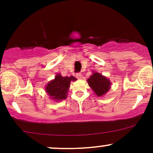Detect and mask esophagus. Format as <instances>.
<instances>
[{"mask_svg": "<svg viewBox=\"0 0 153 153\" xmlns=\"http://www.w3.org/2000/svg\"><path fill=\"white\" fill-rule=\"evenodd\" d=\"M76 78L78 79H81L82 78V74L80 73H77L76 74Z\"/></svg>", "mask_w": 153, "mask_h": 153, "instance_id": "1", "label": "esophagus"}]
</instances>
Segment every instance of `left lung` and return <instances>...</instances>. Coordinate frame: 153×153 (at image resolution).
Segmentation results:
<instances>
[{"mask_svg": "<svg viewBox=\"0 0 153 153\" xmlns=\"http://www.w3.org/2000/svg\"><path fill=\"white\" fill-rule=\"evenodd\" d=\"M87 82L98 97H102L106 94V93L110 90L111 84L109 79L101 75V73L95 71L93 72V74L88 79Z\"/></svg>", "mask_w": 153, "mask_h": 153, "instance_id": "left-lung-1", "label": "left lung"}]
</instances>
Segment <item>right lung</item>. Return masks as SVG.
Segmentation results:
<instances>
[{
  "label": "right lung",
  "mask_w": 153,
  "mask_h": 153,
  "mask_svg": "<svg viewBox=\"0 0 153 153\" xmlns=\"http://www.w3.org/2000/svg\"><path fill=\"white\" fill-rule=\"evenodd\" d=\"M77 78L73 76L63 77L59 73L55 75L45 86V91L52 101L58 102L65 100L68 96L71 81H75Z\"/></svg>",
  "instance_id": "right-lung-1"
}]
</instances>
